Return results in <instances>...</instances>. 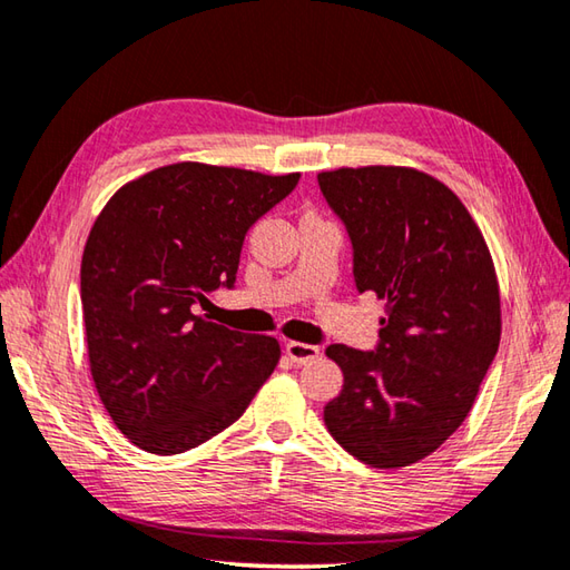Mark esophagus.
<instances>
[{"label": "esophagus", "mask_w": 570, "mask_h": 570, "mask_svg": "<svg viewBox=\"0 0 570 570\" xmlns=\"http://www.w3.org/2000/svg\"><path fill=\"white\" fill-rule=\"evenodd\" d=\"M284 351H286V355H288V358H292L294 363H308V361L318 358V353H321L318 345L301 343V341H288Z\"/></svg>", "instance_id": "1"}]
</instances>
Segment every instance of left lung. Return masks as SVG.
I'll return each instance as SVG.
<instances>
[{
    "label": "left lung",
    "mask_w": 570,
    "mask_h": 570,
    "mask_svg": "<svg viewBox=\"0 0 570 570\" xmlns=\"http://www.w3.org/2000/svg\"><path fill=\"white\" fill-rule=\"evenodd\" d=\"M353 244L358 292L385 301L377 351L326 348L343 390L323 420L377 470L425 460L470 415L501 338L492 254L452 189L415 167L318 173Z\"/></svg>",
    "instance_id": "8db88e82"
}]
</instances>
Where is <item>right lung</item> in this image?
Here are the masks:
<instances>
[{"label":"right lung","instance_id":"add662e5","mask_svg":"<svg viewBox=\"0 0 570 570\" xmlns=\"http://www.w3.org/2000/svg\"><path fill=\"white\" fill-rule=\"evenodd\" d=\"M301 173L175 163L108 199L81 259L88 365L136 448L180 454L227 430L282 358L278 341L229 331L193 306L234 286L249 227Z\"/></svg>","mask_w":570,"mask_h":570}]
</instances>
